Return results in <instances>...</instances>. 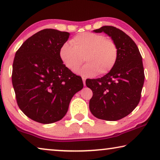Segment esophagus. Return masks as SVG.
<instances>
[{"label": "esophagus", "mask_w": 160, "mask_h": 160, "mask_svg": "<svg viewBox=\"0 0 160 160\" xmlns=\"http://www.w3.org/2000/svg\"><path fill=\"white\" fill-rule=\"evenodd\" d=\"M82 80H83V84H84V85L85 86V85H86V78L84 77H82Z\"/></svg>", "instance_id": "esophagus-1"}]
</instances>
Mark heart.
Segmentation results:
<instances>
[{
	"instance_id": "heart-1",
	"label": "heart",
	"mask_w": 160,
	"mask_h": 160,
	"mask_svg": "<svg viewBox=\"0 0 160 160\" xmlns=\"http://www.w3.org/2000/svg\"><path fill=\"white\" fill-rule=\"evenodd\" d=\"M71 42L61 46L60 58L68 69L73 71L76 69V73L84 77L106 74L117 62L119 54L117 44L101 34L83 32L72 38ZM84 59L88 63L77 69Z\"/></svg>"
}]
</instances>
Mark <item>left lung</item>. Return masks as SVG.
Wrapping results in <instances>:
<instances>
[{
  "label": "left lung",
  "mask_w": 160,
  "mask_h": 160,
  "mask_svg": "<svg viewBox=\"0 0 160 160\" xmlns=\"http://www.w3.org/2000/svg\"><path fill=\"white\" fill-rule=\"evenodd\" d=\"M105 32L118 48L114 67L104 76L87 79L86 85L93 92L89 110L93 116L106 121H117L132 112L139 103L144 83L142 57L132 39L113 26L94 30Z\"/></svg>",
  "instance_id": "left-lung-1"
}]
</instances>
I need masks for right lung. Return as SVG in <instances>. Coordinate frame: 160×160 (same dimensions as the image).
<instances>
[{
  "mask_svg": "<svg viewBox=\"0 0 160 160\" xmlns=\"http://www.w3.org/2000/svg\"><path fill=\"white\" fill-rule=\"evenodd\" d=\"M69 36L68 32L42 30L28 38L15 54L12 79L17 104L39 123L62 119L73 96L84 87L82 78L68 69L59 55Z\"/></svg>",
  "mask_w": 160,
  "mask_h": 160,
  "instance_id": "add662e5",
  "label": "right lung"
}]
</instances>
